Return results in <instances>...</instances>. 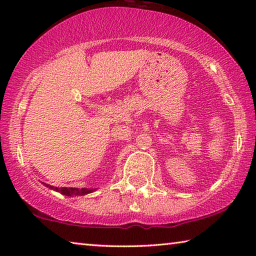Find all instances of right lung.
Returning <instances> with one entry per match:
<instances>
[{
	"label": "right lung",
	"instance_id": "right-lung-1",
	"mask_svg": "<svg viewBox=\"0 0 256 256\" xmlns=\"http://www.w3.org/2000/svg\"><path fill=\"white\" fill-rule=\"evenodd\" d=\"M47 188H50L52 190H58V192H60L64 196H84V194H88V193H92L94 192V190L92 188H54V186L52 185H47L45 184Z\"/></svg>",
	"mask_w": 256,
	"mask_h": 256
}]
</instances>
